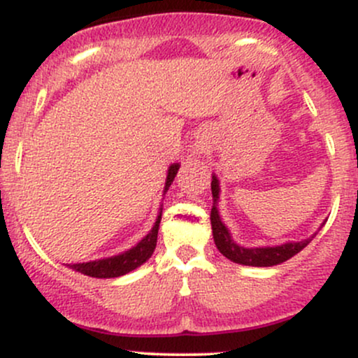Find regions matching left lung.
<instances>
[{"label":"left lung","instance_id":"obj_1","mask_svg":"<svg viewBox=\"0 0 358 358\" xmlns=\"http://www.w3.org/2000/svg\"><path fill=\"white\" fill-rule=\"evenodd\" d=\"M212 195H213V207L210 212V222H212V232H213V241H215L217 249L220 250V254H224L225 257L231 259L232 262L244 266H256V268H268V266H278L281 262H286L287 259L296 256L299 250H303L310 244V241L306 239L301 242H287V244L276 245V248H252L245 249L241 248L239 244L232 241L231 234H229L225 225L222 224L219 210H217V199H219V182L213 176L212 180Z\"/></svg>","mask_w":358,"mask_h":358}]
</instances>
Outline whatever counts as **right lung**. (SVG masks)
<instances>
[{
	"label": "right lung",
	"instance_id": "right-lung-1",
	"mask_svg": "<svg viewBox=\"0 0 358 358\" xmlns=\"http://www.w3.org/2000/svg\"><path fill=\"white\" fill-rule=\"evenodd\" d=\"M178 171V165H171L168 170L166 176V185L165 190H168L173 178ZM159 222H162V212H159L158 219L155 222V227L151 229V232L143 239L136 248L126 250V252L119 254V256L108 257V259H99V261H90V262H82V264H69V268L79 271V273L85 274L90 278H117L122 274L131 273L133 269L139 268L143 262H146L151 257L153 250L156 248V239H158V229Z\"/></svg>",
	"mask_w": 358,
	"mask_h": 358
}]
</instances>
